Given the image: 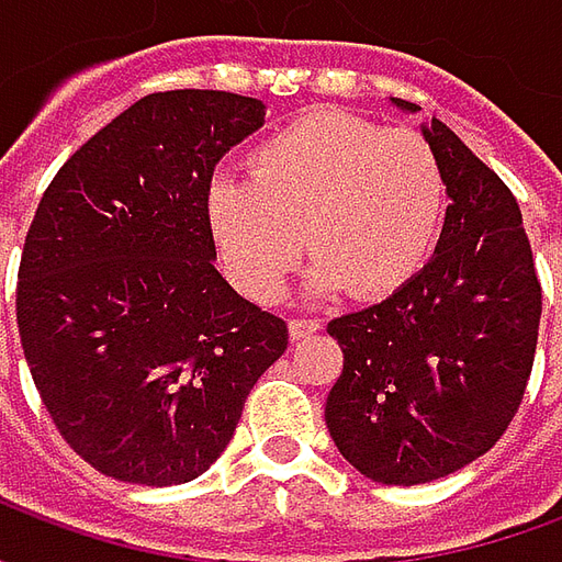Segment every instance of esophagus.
<instances>
[{
	"label": "esophagus",
	"mask_w": 562,
	"mask_h": 562,
	"mask_svg": "<svg viewBox=\"0 0 562 562\" xmlns=\"http://www.w3.org/2000/svg\"><path fill=\"white\" fill-rule=\"evenodd\" d=\"M289 330H292V340H304V337H310V334H316L318 330V318H292V322H289Z\"/></svg>",
	"instance_id": "obj_1"
}]
</instances>
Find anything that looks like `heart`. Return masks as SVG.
I'll use <instances>...</instances> for the list:
<instances>
[{
    "label": "heart",
    "mask_w": 562,
    "mask_h": 562,
    "mask_svg": "<svg viewBox=\"0 0 562 562\" xmlns=\"http://www.w3.org/2000/svg\"><path fill=\"white\" fill-rule=\"evenodd\" d=\"M448 210L442 159L415 128L322 108L249 156V180H216L210 220L228 270L261 304L304 252L313 289L385 297L434 256Z\"/></svg>",
    "instance_id": "heart-1"
}]
</instances>
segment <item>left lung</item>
<instances>
[{
	"label": "left lung",
	"instance_id": "left-lung-1",
	"mask_svg": "<svg viewBox=\"0 0 562 562\" xmlns=\"http://www.w3.org/2000/svg\"><path fill=\"white\" fill-rule=\"evenodd\" d=\"M415 114L418 104L391 99ZM448 198L436 256L382 304L334 318L330 439L382 484H424L499 442L530 382L542 285L512 189L439 120Z\"/></svg>",
	"mask_w": 562,
	"mask_h": 562
}]
</instances>
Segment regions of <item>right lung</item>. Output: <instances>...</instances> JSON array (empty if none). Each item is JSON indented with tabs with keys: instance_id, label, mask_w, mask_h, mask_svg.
Returning a JSON list of instances; mask_svg holds the SVG:
<instances>
[{
	"instance_id": "1",
	"label": "right lung",
	"mask_w": 562,
	"mask_h": 562,
	"mask_svg": "<svg viewBox=\"0 0 562 562\" xmlns=\"http://www.w3.org/2000/svg\"><path fill=\"white\" fill-rule=\"evenodd\" d=\"M265 123L220 90L153 92L56 171L18 270V328L42 403L102 475L192 482L232 442L289 325L213 265L210 177Z\"/></svg>"
}]
</instances>
